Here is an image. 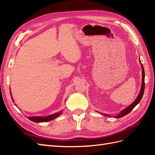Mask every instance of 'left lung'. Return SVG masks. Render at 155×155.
<instances>
[{"label":"left lung","mask_w":155,"mask_h":155,"mask_svg":"<svg viewBox=\"0 0 155 155\" xmlns=\"http://www.w3.org/2000/svg\"><path fill=\"white\" fill-rule=\"evenodd\" d=\"M140 62L141 63V69H142V84H141V90H140V94H139L137 97L136 98V100H135L132 104H131L130 106H128V107L125 108L124 110H122V111L119 113L118 115L115 116L114 117L118 118H121L122 117H124L125 115H126V114H128L129 113H130L132 110H133V109L136 107L139 103L140 102L141 98L143 97V93H144V90H145V71H144V68H143V66L142 63L140 61ZM101 114H103V115L104 116H108L107 114H103V113H101Z\"/></svg>","instance_id":"1"}]
</instances>
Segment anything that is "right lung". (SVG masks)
Segmentation results:
<instances>
[{
  "label": "right lung",
  "mask_w": 155,
  "mask_h": 155,
  "mask_svg": "<svg viewBox=\"0 0 155 155\" xmlns=\"http://www.w3.org/2000/svg\"><path fill=\"white\" fill-rule=\"evenodd\" d=\"M11 95V94H10ZM12 97V100L13 102L14 100L12 99V97ZM62 111L60 112H58L56 113H54L52 114H50V115H48L47 117H28V118L31 121H33L35 122H48V121H50L51 120H53V119L57 118L58 117H59L60 114H61Z\"/></svg>",
  "instance_id": "add662e5"
}]
</instances>
